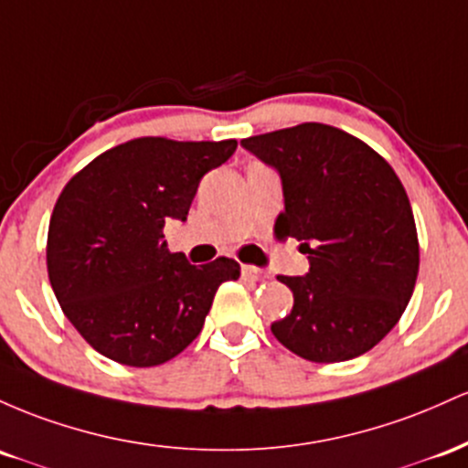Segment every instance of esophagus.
<instances>
[{
	"label": "esophagus",
	"mask_w": 468,
	"mask_h": 468,
	"mask_svg": "<svg viewBox=\"0 0 468 468\" xmlns=\"http://www.w3.org/2000/svg\"><path fill=\"white\" fill-rule=\"evenodd\" d=\"M240 274H243L245 281H261L262 270H259V267L254 265H243L240 267Z\"/></svg>",
	"instance_id": "34e87169"
}]
</instances>
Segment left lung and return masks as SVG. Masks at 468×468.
Listing matches in <instances>:
<instances>
[{
  "instance_id": "obj_1",
  "label": "left lung",
  "mask_w": 468,
  "mask_h": 468,
  "mask_svg": "<svg viewBox=\"0 0 468 468\" xmlns=\"http://www.w3.org/2000/svg\"><path fill=\"white\" fill-rule=\"evenodd\" d=\"M282 183L278 236L301 240L309 271L278 276L293 307L271 323L278 343L312 362H343L396 327L416 287L411 203L391 165L360 139L301 123L240 141Z\"/></svg>"
}]
</instances>
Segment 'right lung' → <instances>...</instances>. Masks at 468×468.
<instances>
[{"label":"right lung","mask_w":468,"mask_h":468,"mask_svg":"<svg viewBox=\"0 0 468 468\" xmlns=\"http://www.w3.org/2000/svg\"><path fill=\"white\" fill-rule=\"evenodd\" d=\"M236 141L144 136L90 161L57 198L48 278L66 318L92 349L128 367L164 365L201 334L214 293L240 276L234 259L190 265L164 240L186 220L203 175Z\"/></svg>","instance_id":"add662e5"}]
</instances>
